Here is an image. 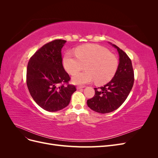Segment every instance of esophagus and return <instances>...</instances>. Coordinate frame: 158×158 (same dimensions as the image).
<instances>
[{
  "mask_svg": "<svg viewBox=\"0 0 158 158\" xmlns=\"http://www.w3.org/2000/svg\"><path fill=\"white\" fill-rule=\"evenodd\" d=\"M76 88H77L78 89H79L84 88V85H77V87H76Z\"/></svg>",
  "mask_w": 158,
  "mask_h": 158,
  "instance_id": "1",
  "label": "esophagus"
}]
</instances>
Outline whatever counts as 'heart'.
I'll return each instance as SVG.
<instances>
[{
  "mask_svg": "<svg viewBox=\"0 0 158 158\" xmlns=\"http://www.w3.org/2000/svg\"><path fill=\"white\" fill-rule=\"evenodd\" d=\"M75 55L70 52L64 55L63 63L70 74H74L84 67L85 70L75 74L73 82L77 84H86L95 80L103 84L111 80L118 67L117 57L105 47L94 44L76 47Z\"/></svg>",
  "mask_w": 158,
  "mask_h": 158,
  "instance_id": "heart-1",
  "label": "heart"
}]
</instances>
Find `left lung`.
<instances>
[{
	"mask_svg": "<svg viewBox=\"0 0 158 158\" xmlns=\"http://www.w3.org/2000/svg\"><path fill=\"white\" fill-rule=\"evenodd\" d=\"M113 45L119 54V64L116 74L104 86L94 88V96L87 101L88 106L99 113L112 112L120 107L130 94L135 81L131 59L118 47Z\"/></svg>",
	"mask_w": 158,
	"mask_h": 158,
	"instance_id": "obj_1",
	"label": "left lung"
}]
</instances>
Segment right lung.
I'll return each instance as SVG.
<instances>
[{
  "label": "right lung",
  "instance_id": "1",
  "mask_svg": "<svg viewBox=\"0 0 158 158\" xmlns=\"http://www.w3.org/2000/svg\"><path fill=\"white\" fill-rule=\"evenodd\" d=\"M65 40L47 43L33 54L28 62L26 83L31 96L41 108L57 111L66 107L76 91L70 84V77L63 65L61 49Z\"/></svg>",
  "mask_w": 158,
  "mask_h": 158
}]
</instances>
